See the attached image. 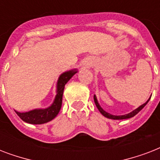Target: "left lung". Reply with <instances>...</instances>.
<instances>
[{
    "label": "left lung",
    "mask_w": 160,
    "mask_h": 160,
    "mask_svg": "<svg viewBox=\"0 0 160 160\" xmlns=\"http://www.w3.org/2000/svg\"><path fill=\"white\" fill-rule=\"evenodd\" d=\"M150 98H151V96L149 97V100H147L146 102L144 103V104H143V105H141L139 107H138L137 109H135L132 112L129 113V114H124V115H113V114H109V113H108V112H106L105 110H104V109H102V107L100 106V104H99V102H98L97 98H96V95H94V100H95V105H96V107H97V109H99V111L101 113V114H102V115H104V116L106 117V118H108V119H129V118L134 117V115H136V114H138V113H139V112L140 111V110H141V109L147 105V103L149 102V100H150Z\"/></svg>",
    "instance_id": "1"
}]
</instances>
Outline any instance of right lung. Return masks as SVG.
<instances>
[{"instance_id": "1", "label": "right lung", "mask_w": 160, "mask_h": 160, "mask_svg": "<svg viewBox=\"0 0 160 160\" xmlns=\"http://www.w3.org/2000/svg\"><path fill=\"white\" fill-rule=\"evenodd\" d=\"M78 72L76 69L68 70L62 73L58 78L56 83V95L53 103L46 109H35L28 112H18L16 110L20 118L23 121L32 124H41L51 121L57 116L62 105V96L65 84Z\"/></svg>"}]
</instances>
